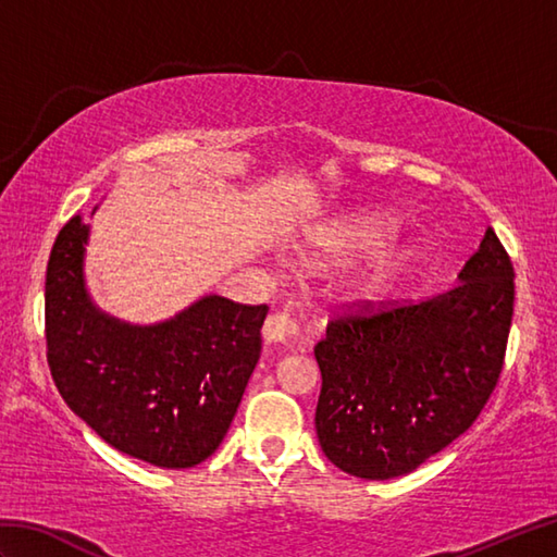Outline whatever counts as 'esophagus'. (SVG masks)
<instances>
[{"mask_svg":"<svg viewBox=\"0 0 557 557\" xmlns=\"http://www.w3.org/2000/svg\"><path fill=\"white\" fill-rule=\"evenodd\" d=\"M297 321L289 313H272L268 315V321L263 325V339L270 342V345H287V342L297 335Z\"/></svg>","mask_w":557,"mask_h":557,"instance_id":"34e87169","label":"esophagus"}]
</instances>
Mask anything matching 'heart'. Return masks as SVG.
I'll list each match as a JSON object with an SVG mask.
<instances>
[{
  "instance_id": "1",
  "label": "heart",
  "mask_w": 557,
  "mask_h": 557,
  "mask_svg": "<svg viewBox=\"0 0 557 557\" xmlns=\"http://www.w3.org/2000/svg\"><path fill=\"white\" fill-rule=\"evenodd\" d=\"M401 230V222L393 210L357 208L339 212L337 218L321 224L306 242V251L327 263H351L361 256H371L347 280L345 292L349 301L373 306L385 301L399 282L421 263V246L413 242L393 244Z\"/></svg>"
}]
</instances>
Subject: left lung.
<instances>
[{"mask_svg":"<svg viewBox=\"0 0 557 557\" xmlns=\"http://www.w3.org/2000/svg\"><path fill=\"white\" fill-rule=\"evenodd\" d=\"M512 306L515 270L488 227L449 292L335 318L313 349L325 457L351 476L385 481L457 441L498 383Z\"/></svg>","mask_w":557,"mask_h":557,"instance_id":"1","label":"left lung"}]
</instances>
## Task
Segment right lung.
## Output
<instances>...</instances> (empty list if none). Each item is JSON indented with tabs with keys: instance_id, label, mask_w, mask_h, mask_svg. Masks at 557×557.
<instances>
[{
	"instance_id": "1",
	"label": "right lung",
	"mask_w": 557,
	"mask_h": 557,
	"mask_svg": "<svg viewBox=\"0 0 557 557\" xmlns=\"http://www.w3.org/2000/svg\"><path fill=\"white\" fill-rule=\"evenodd\" d=\"M88 236L90 224L71 218L47 263V363L59 395L120 453L196 467L227 435L260 359L268 306L206 294L168 321H122L90 299Z\"/></svg>"
}]
</instances>
